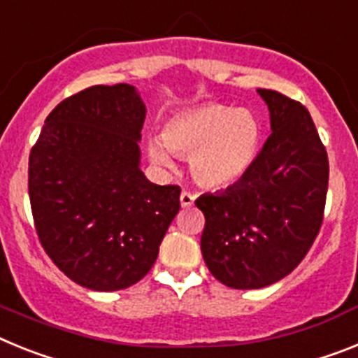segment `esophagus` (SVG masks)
I'll use <instances>...</instances> for the list:
<instances>
[{"instance_id": "obj_1", "label": "esophagus", "mask_w": 358, "mask_h": 358, "mask_svg": "<svg viewBox=\"0 0 358 358\" xmlns=\"http://www.w3.org/2000/svg\"><path fill=\"white\" fill-rule=\"evenodd\" d=\"M194 200H196V196L189 191H183L182 194H180V203H182V207H192V205H194Z\"/></svg>"}]
</instances>
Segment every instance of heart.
<instances>
[{
    "label": "heart",
    "instance_id": "obj_1",
    "mask_svg": "<svg viewBox=\"0 0 358 358\" xmlns=\"http://www.w3.org/2000/svg\"><path fill=\"white\" fill-rule=\"evenodd\" d=\"M261 124L248 110L201 104L173 115L160 138L145 142V153L160 169H173L171 153L189 157L191 173L205 187H227L239 182L256 162Z\"/></svg>",
    "mask_w": 358,
    "mask_h": 358
}]
</instances>
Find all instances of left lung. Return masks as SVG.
Here are the masks:
<instances>
[{
	"label": "left lung",
	"instance_id": "obj_1",
	"mask_svg": "<svg viewBox=\"0 0 358 358\" xmlns=\"http://www.w3.org/2000/svg\"><path fill=\"white\" fill-rule=\"evenodd\" d=\"M272 135L234 185L201 194V254L220 282L238 290L268 287L299 265L324 220L328 153L308 110L273 90H257Z\"/></svg>",
	"mask_w": 358,
	"mask_h": 358
}]
</instances>
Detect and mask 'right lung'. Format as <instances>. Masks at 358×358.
<instances>
[{
	"mask_svg": "<svg viewBox=\"0 0 358 358\" xmlns=\"http://www.w3.org/2000/svg\"><path fill=\"white\" fill-rule=\"evenodd\" d=\"M144 119L133 86H92L55 106L30 151L37 238L55 266L90 290L141 281L180 210L182 189L151 183L138 167Z\"/></svg>",
	"mask_w": 358,
	"mask_h": 358,
	"instance_id": "1",
	"label": "right lung"
}]
</instances>
